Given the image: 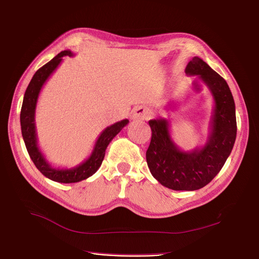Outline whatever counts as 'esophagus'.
Returning <instances> with one entry per match:
<instances>
[{"instance_id": "1", "label": "esophagus", "mask_w": 259, "mask_h": 259, "mask_svg": "<svg viewBox=\"0 0 259 259\" xmlns=\"http://www.w3.org/2000/svg\"><path fill=\"white\" fill-rule=\"evenodd\" d=\"M148 116H149V112L147 111V108L142 107V106L136 108V110L132 113L133 119H146V118H148Z\"/></svg>"}]
</instances>
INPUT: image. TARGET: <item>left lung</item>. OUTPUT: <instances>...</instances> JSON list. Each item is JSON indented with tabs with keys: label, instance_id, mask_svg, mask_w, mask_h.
Returning a JSON list of instances; mask_svg holds the SVG:
<instances>
[{
	"label": "left lung",
	"instance_id": "left-lung-1",
	"mask_svg": "<svg viewBox=\"0 0 259 259\" xmlns=\"http://www.w3.org/2000/svg\"><path fill=\"white\" fill-rule=\"evenodd\" d=\"M185 73L207 87L214 107L205 144L193 151H183L175 144L165 118L148 121L152 140L146 152L147 165L161 185L173 190H197L208 184L226 162L237 137L236 105L226 80L199 57L189 61Z\"/></svg>",
	"mask_w": 259,
	"mask_h": 259
}]
</instances>
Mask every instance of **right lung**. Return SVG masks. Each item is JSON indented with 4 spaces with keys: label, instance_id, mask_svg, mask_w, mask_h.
Wrapping results in <instances>:
<instances>
[{
    "label": "right lung",
    "instance_id": "obj_1",
    "mask_svg": "<svg viewBox=\"0 0 259 259\" xmlns=\"http://www.w3.org/2000/svg\"><path fill=\"white\" fill-rule=\"evenodd\" d=\"M64 56L72 57L74 54L71 51H63L58 54L55 58L38 69L30 81V84L24 93L23 102L20 113V124L22 138L26 144L27 151L30 155L33 163L35 164L38 171L44 174L49 180L58 183H77L88 179L94 175L101 166L105 156V151L110 142L118 135L120 130L128 124V119H122L118 122L106 127L96 141L93 152L85 161H82L73 168H55L46 159L45 155L41 153L37 143V133L35 126V111L38 96L41 88L45 85L47 79L57 70L58 66L63 60Z\"/></svg>",
    "mask_w": 259,
    "mask_h": 259
}]
</instances>
